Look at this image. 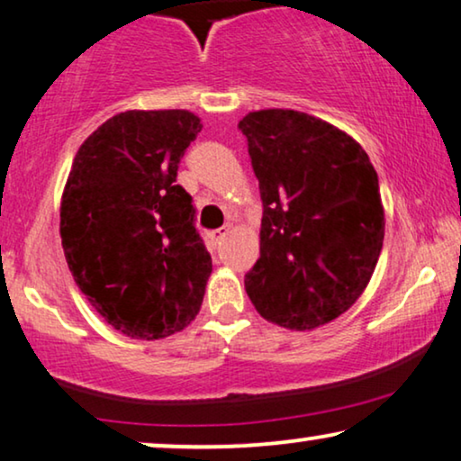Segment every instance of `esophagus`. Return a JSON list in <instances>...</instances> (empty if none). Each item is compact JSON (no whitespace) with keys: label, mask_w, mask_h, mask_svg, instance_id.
Returning <instances> with one entry per match:
<instances>
[{"label":"esophagus","mask_w":461,"mask_h":461,"mask_svg":"<svg viewBox=\"0 0 461 461\" xmlns=\"http://www.w3.org/2000/svg\"><path fill=\"white\" fill-rule=\"evenodd\" d=\"M229 232H230V229H229V226H222V229H218V230H212L210 232V237H212V241L213 243H222L224 241V239H226V235H229Z\"/></svg>","instance_id":"esophagus-1"}]
</instances>
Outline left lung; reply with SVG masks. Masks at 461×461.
I'll return each mask as SVG.
<instances>
[{
  "label": "left lung",
  "instance_id": "obj_1",
  "mask_svg": "<svg viewBox=\"0 0 461 461\" xmlns=\"http://www.w3.org/2000/svg\"><path fill=\"white\" fill-rule=\"evenodd\" d=\"M260 182V258L245 275L270 323L306 331L338 319L374 275L384 243L377 174L355 138L292 109L239 122Z\"/></svg>",
  "mask_w": 461,
  "mask_h": 461
}]
</instances>
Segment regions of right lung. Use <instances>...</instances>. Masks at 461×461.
I'll return each mask as SVG.
<instances>
[{
    "label": "right lung",
    "mask_w": 461,
    "mask_h": 461,
    "mask_svg": "<svg viewBox=\"0 0 461 461\" xmlns=\"http://www.w3.org/2000/svg\"><path fill=\"white\" fill-rule=\"evenodd\" d=\"M191 111H125L87 136L60 201L75 283L113 330L161 339L197 317L212 256L193 197L176 185L197 134Z\"/></svg>",
    "instance_id": "add662e5"
}]
</instances>
